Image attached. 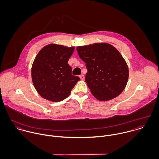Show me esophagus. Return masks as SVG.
Wrapping results in <instances>:
<instances>
[{
  "label": "esophagus",
  "instance_id": "obj_1",
  "mask_svg": "<svg viewBox=\"0 0 159 159\" xmlns=\"http://www.w3.org/2000/svg\"><path fill=\"white\" fill-rule=\"evenodd\" d=\"M79 77L80 78L81 80H84V79H85V77H84V74H81V75L79 76Z\"/></svg>",
  "mask_w": 159,
  "mask_h": 159
}]
</instances>
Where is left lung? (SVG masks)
I'll return each mask as SVG.
<instances>
[{
  "mask_svg": "<svg viewBox=\"0 0 159 159\" xmlns=\"http://www.w3.org/2000/svg\"><path fill=\"white\" fill-rule=\"evenodd\" d=\"M77 51L87 69L85 82L96 99L111 100L123 92L128 79V68L114 47L98 43L77 47Z\"/></svg>",
  "mask_w": 159,
  "mask_h": 159,
  "instance_id": "1",
  "label": "left lung"
}]
</instances>
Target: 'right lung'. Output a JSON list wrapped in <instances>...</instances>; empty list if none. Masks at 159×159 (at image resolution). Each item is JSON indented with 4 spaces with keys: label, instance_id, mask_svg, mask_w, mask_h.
Wrapping results in <instances>:
<instances>
[{
    "label": "right lung",
    "instance_id": "add662e5",
    "mask_svg": "<svg viewBox=\"0 0 159 159\" xmlns=\"http://www.w3.org/2000/svg\"><path fill=\"white\" fill-rule=\"evenodd\" d=\"M74 50V47L49 44L36 56L31 69L32 82L43 98L53 102L63 101L80 80L72 75V67L68 64Z\"/></svg>",
    "mask_w": 159,
    "mask_h": 159
}]
</instances>
